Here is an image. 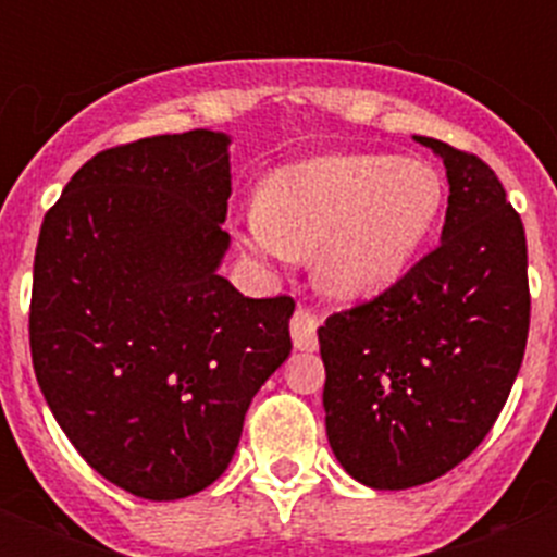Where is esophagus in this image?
<instances>
[{"mask_svg":"<svg viewBox=\"0 0 557 557\" xmlns=\"http://www.w3.org/2000/svg\"><path fill=\"white\" fill-rule=\"evenodd\" d=\"M292 341L297 349L318 347V318L304 306H297V312L292 314Z\"/></svg>","mask_w":557,"mask_h":557,"instance_id":"1","label":"esophagus"}]
</instances>
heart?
I'll return each mask as SVG.
<instances>
[{"label":"heart","instance_id":"1","mask_svg":"<svg viewBox=\"0 0 557 557\" xmlns=\"http://www.w3.org/2000/svg\"><path fill=\"white\" fill-rule=\"evenodd\" d=\"M442 208L445 178L428 161L321 156L271 173L245 216V245L274 260L318 250V286L338 300H367L413 269Z\"/></svg>","mask_w":557,"mask_h":557}]
</instances>
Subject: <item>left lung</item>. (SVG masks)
I'll list each match as a JSON object with an SVG mask.
<instances>
[{
    "label": "left lung",
    "mask_w": 557,
    "mask_h": 557,
    "mask_svg": "<svg viewBox=\"0 0 557 557\" xmlns=\"http://www.w3.org/2000/svg\"><path fill=\"white\" fill-rule=\"evenodd\" d=\"M416 141L448 173L442 243L318 330L330 445L381 492L431 483L485 440L518 379L532 306L527 234L500 178L474 152Z\"/></svg>",
    "instance_id": "obj_1"
}]
</instances>
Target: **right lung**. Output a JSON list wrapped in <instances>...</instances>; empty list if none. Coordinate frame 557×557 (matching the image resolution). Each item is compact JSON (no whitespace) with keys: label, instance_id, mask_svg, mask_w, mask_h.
<instances>
[{"label":"right lung","instance_id":"right-lung-1","mask_svg":"<svg viewBox=\"0 0 557 557\" xmlns=\"http://www.w3.org/2000/svg\"><path fill=\"white\" fill-rule=\"evenodd\" d=\"M231 138L152 135L89 159L42 219L30 361L57 424L144 500L208 488L257 389L292 352L295 300L222 274Z\"/></svg>","mask_w":557,"mask_h":557}]
</instances>
